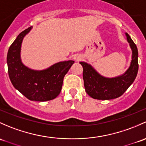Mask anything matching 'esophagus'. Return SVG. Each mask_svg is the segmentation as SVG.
Returning <instances> with one entry per match:
<instances>
[{"label":"esophagus","mask_w":146,"mask_h":146,"mask_svg":"<svg viewBox=\"0 0 146 146\" xmlns=\"http://www.w3.org/2000/svg\"><path fill=\"white\" fill-rule=\"evenodd\" d=\"M73 59H75V61H80L82 60V56H81V55L76 54V55H75V56H74V58H73Z\"/></svg>","instance_id":"34e87169"}]
</instances>
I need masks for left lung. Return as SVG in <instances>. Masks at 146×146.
Segmentation results:
<instances>
[{
  "instance_id": "obj_1",
  "label": "left lung",
  "mask_w": 146,
  "mask_h": 146,
  "mask_svg": "<svg viewBox=\"0 0 146 146\" xmlns=\"http://www.w3.org/2000/svg\"><path fill=\"white\" fill-rule=\"evenodd\" d=\"M126 36L132 50V59L129 68L122 76L113 78L103 77L91 65L85 62H80L83 68L85 91L93 99L99 100L116 99L123 94L134 82L139 70L138 50L129 35L126 33Z\"/></svg>"
}]
</instances>
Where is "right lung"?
Returning a JSON list of instances; mask_svg holds the SVG:
<instances>
[{
  "label": "right lung",
  "instance_id": "obj_1",
  "mask_svg": "<svg viewBox=\"0 0 146 146\" xmlns=\"http://www.w3.org/2000/svg\"><path fill=\"white\" fill-rule=\"evenodd\" d=\"M31 29V27L21 32L9 48L7 55L9 77L15 88L29 100H52L60 94L64 76L74 61L56 63L43 70H33L25 66L21 61V45Z\"/></svg>",
  "mask_w": 146,
  "mask_h": 146
}]
</instances>
